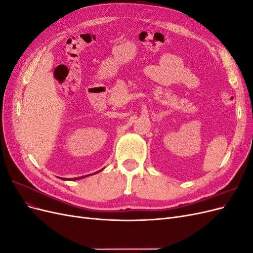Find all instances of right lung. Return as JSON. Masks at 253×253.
<instances>
[{"label":"right lung","instance_id":"right-lung-1","mask_svg":"<svg viewBox=\"0 0 253 253\" xmlns=\"http://www.w3.org/2000/svg\"><path fill=\"white\" fill-rule=\"evenodd\" d=\"M98 172H100V171H98ZM98 172H96V173H98ZM93 174H95V173H93ZM89 175H91V174H89ZM86 176V175H85ZM84 176H80V177H76V178H73V180H76V179H80V178H83Z\"/></svg>","mask_w":253,"mask_h":253}]
</instances>
